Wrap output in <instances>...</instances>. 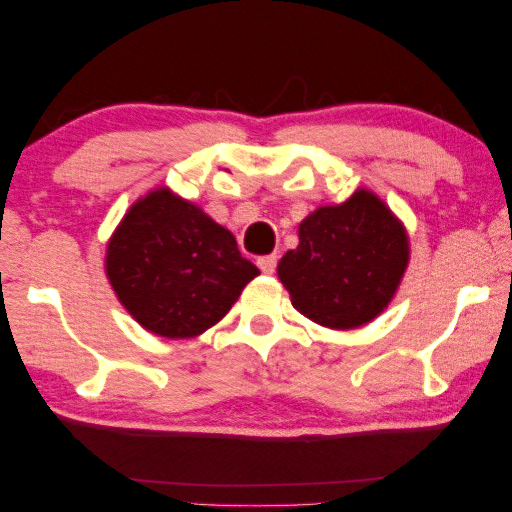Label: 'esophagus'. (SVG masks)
Here are the masks:
<instances>
[{"mask_svg": "<svg viewBox=\"0 0 512 512\" xmlns=\"http://www.w3.org/2000/svg\"><path fill=\"white\" fill-rule=\"evenodd\" d=\"M276 261H279V258H276L274 254L272 256H263V258H258V267H261L263 274H274Z\"/></svg>", "mask_w": 512, "mask_h": 512, "instance_id": "esophagus-1", "label": "esophagus"}]
</instances>
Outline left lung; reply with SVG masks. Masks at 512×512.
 I'll list each match as a JSON object with an SVG mask.
<instances>
[{
    "label": "left lung",
    "instance_id": "8db88e82",
    "mask_svg": "<svg viewBox=\"0 0 512 512\" xmlns=\"http://www.w3.org/2000/svg\"><path fill=\"white\" fill-rule=\"evenodd\" d=\"M410 242L404 222L372 190L320 206L299 224V245L276 274L297 311L326 329L376 320L404 279Z\"/></svg>",
    "mask_w": 512,
    "mask_h": 512
}]
</instances>
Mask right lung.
Masks as SVG:
<instances>
[{
	"label": "right lung",
	"instance_id": "1",
	"mask_svg": "<svg viewBox=\"0 0 512 512\" xmlns=\"http://www.w3.org/2000/svg\"><path fill=\"white\" fill-rule=\"evenodd\" d=\"M104 270L133 320L167 340L211 329L261 274L229 229L167 186L124 213L108 238Z\"/></svg>",
	"mask_w": 512,
	"mask_h": 512
}]
</instances>
